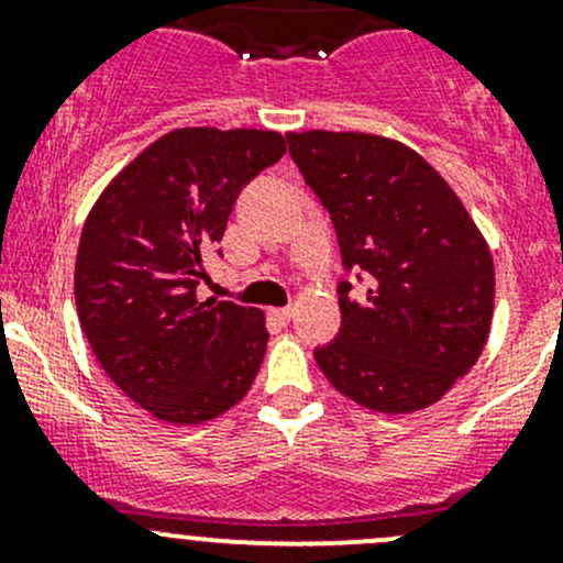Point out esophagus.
<instances>
[{
	"instance_id": "1",
	"label": "esophagus",
	"mask_w": 563,
	"mask_h": 563,
	"mask_svg": "<svg viewBox=\"0 0 563 563\" xmlns=\"http://www.w3.org/2000/svg\"><path fill=\"white\" fill-rule=\"evenodd\" d=\"M269 316L275 318L277 323H288V321H291L294 310L291 308H275V310H269Z\"/></svg>"
}]
</instances>
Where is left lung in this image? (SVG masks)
<instances>
[{"label": "left lung", "mask_w": 563, "mask_h": 563, "mask_svg": "<svg viewBox=\"0 0 563 563\" xmlns=\"http://www.w3.org/2000/svg\"><path fill=\"white\" fill-rule=\"evenodd\" d=\"M286 139L332 214L343 266L371 283L360 302L340 283V332L316 349L318 367L373 411L433 406L490 334L496 272L485 236L444 176L400 141L332 130Z\"/></svg>", "instance_id": "8db88e82"}]
</instances>
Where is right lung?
<instances>
[{
  "mask_svg": "<svg viewBox=\"0 0 563 563\" xmlns=\"http://www.w3.org/2000/svg\"><path fill=\"white\" fill-rule=\"evenodd\" d=\"M283 152L275 130H172L113 176L84 223L78 321L108 378L163 422L220 417L264 362V313L196 288L242 187Z\"/></svg>",
  "mask_w": 563,
  "mask_h": 563,
  "instance_id": "right-lung-1",
  "label": "right lung"
}]
</instances>
